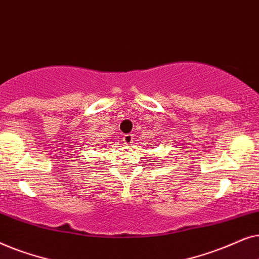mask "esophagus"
Returning <instances> with one entry per match:
<instances>
[{"label": "esophagus", "instance_id": "34e87169", "mask_svg": "<svg viewBox=\"0 0 259 259\" xmlns=\"http://www.w3.org/2000/svg\"><path fill=\"white\" fill-rule=\"evenodd\" d=\"M133 136L132 134H125V136H123V138H122V140L125 141V144H127V145H131L133 143Z\"/></svg>", "mask_w": 259, "mask_h": 259}]
</instances>
